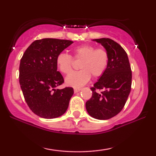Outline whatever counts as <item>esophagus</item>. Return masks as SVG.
Segmentation results:
<instances>
[{"label":"esophagus","instance_id":"34e87169","mask_svg":"<svg viewBox=\"0 0 156 156\" xmlns=\"http://www.w3.org/2000/svg\"><path fill=\"white\" fill-rule=\"evenodd\" d=\"M81 89H82L81 88H76V87H74V93H76V92H78V91H80Z\"/></svg>","mask_w":156,"mask_h":156}]
</instances>
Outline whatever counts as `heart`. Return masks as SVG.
<instances>
[{"mask_svg":"<svg viewBox=\"0 0 156 156\" xmlns=\"http://www.w3.org/2000/svg\"><path fill=\"white\" fill-rule=\"evenodd\" d=\"M74 57L82 59L80 67L82 69L72 72L65 79L66 84L76 88L89 82L91 74L94 77L101 76L106 71L108 63V55L104 48H97L92 44H83L73 50ZM73 59L69 54L62 52L57 56L56 65L59 71L67 74L72 71Z\"/></svg>","mask_w":156,"mask_h":156,"instance_id":"heart-1","label":"heart"}]
</instances>
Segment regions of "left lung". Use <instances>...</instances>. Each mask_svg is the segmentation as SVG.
<instances>
[{
  "label": "left lung",
  "instance_id": "1",
  "mask_svg": "<svg viewBox=\"0 0 156 156\" xmlns=\"http://www.w3.org/2000/svg\"><path fill=\"white\" fill-rule=\"evenodd\" d=\"M107 51L108 63L104 73L91 88L92 96L86 102V109L93 118L106 120L122 110L131 91L132 73L126 51L109 38L92 40ZM96 89L102 91L97 93Z\"/></svg>",
  "mask_w": 156,
  "mask_h": 156
}]
</instances>
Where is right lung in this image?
<instances>
[{
    "label": "right lung",
    "instance_id": "1",
    "mask_svg": "<svg viewBox=\"0 0 156 156\" xmlns=\"http://www.w3.org/2000/svg\"><path fill=\"white\" fill-rule=\"evenodd\" d=\"M73 43L44 38L34 41L20 59L19 82L25 101L34 114L44 119L61 116L74 94L72 87L59 89L63 76L57 71V56Z\"/></svg>",
    "mask_w": 156,
    "mask_h": 156
}]
</instances>
